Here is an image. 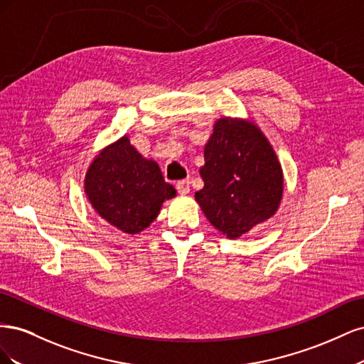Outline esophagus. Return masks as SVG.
<instances>
[{"label":"esophagus","instance_id":"34e87169","mask_svg":"<svg viewBox=\"0 0 364 364\" xmlns=\"http://www.w3.org/2000/svg\"><path fill=\"white\" fill-rule=\"evenodd\" d=\"M190 181L188 179H183V181H179L178 183H176V190H178L179 194H188L190 193Z\"/></svg>","mask_w":364,"mask_h":364}]
</instances>
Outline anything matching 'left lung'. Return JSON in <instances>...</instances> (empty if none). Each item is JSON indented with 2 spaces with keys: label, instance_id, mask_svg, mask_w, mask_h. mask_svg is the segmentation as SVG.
I'll use <instances>...</instances> for the list:
<instances>
[{
  "label": "left lung",
  "instance_id": "8db88e82",
  "mask_svg": "<svg viewBox=\"0 0 364 364\" xmlns=\"http://www.w3.org/2000/svg\"><path fill=\"white\" fill-rule=\"evenodd\" d=\"M205 186L196 202L218 232L240 238L277 214L284 173L270 141L247 118H218L199 170Z\"/></svg>",
  "mask_w": 364,
  "mask_h": 364
}]
</instances>
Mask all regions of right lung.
Masks as SVG:
<instances>
[{"label":"right lung","instance_id":"1","mask_svg":"<svg viewBox=\"0 0 364 364\" xmlns=\"http://www.w3.org/2000/svg\"><path fill=\"white\" fill-rule=\"evenodd\" d=\"M83 190L94 211L129 235L147 229L162 203L176 197L158 162L142 156L127 135L97 153L86 170Z\"/></svg>","mask_w":364,"mask_h":364}]
</instances>
